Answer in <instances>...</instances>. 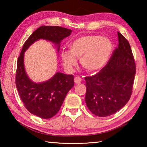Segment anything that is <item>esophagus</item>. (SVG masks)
<instances>
[{"mask_svg":"<svg viewBox=\"0 0 147 147\" xmlns=\"http://www.w3.org/2000/svg\"><path fill=\"white\" fill-rule=\"evenodd\" d=\"M74 83H75V84H80V83H81V82H82V78H81L80 77V76H76V77H75V78H74Z\"/></svg>","mask_w":147,"mask_h":147,"instance_id":"esophagus-1","label":"esophagus"}]
</instances>
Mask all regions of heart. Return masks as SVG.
Segmentation results:
<instances>
[{
	"instance_id": "obj_1",
	"label": "heart",
	"mask_w": 147,
	"mask_h": 147,
	"mask_svg": "<svg viewBox=\"0 0 147 147\" xmlns=\"http://www.w3.org/2000/svg\"><path fill=\"white\" fill-rule=\"evenodd\" d=\"M69 51L61 53L63 65L71 70L80 58L82 67L89 72L100 70L108 63L112 54L113 45L107 37L99 35H84L69 45Z\"/></svg>"
}]
</instances>
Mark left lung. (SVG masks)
<instances>
[{"mask_svg":"<svg viewBox=\"0 0 147 147\" xmlns=\"http://www.w3.org/2000/svg\"><path fill=\"white\" fill-rule=\"evenodd\" d=\"M118 47L100 72L86 77V103L94 115L104 117L115 113L130 100L136 64L130 44L118 32Z\"/></svg>","mask_w":147,"mask_h":147,"instance_id":"left-lung-1","label":"left lung"}]
</instances>
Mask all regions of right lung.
Returning a JSON list of instances; mask_svg holds the SVG:
<instances>
[{
  "label": "right lung",
  "mask_w": 147,
  "mask_h": 147,
  "mask_svg": "<svg viewBox=\"0 0 147 147\" xmlns=\"http://www.w3.org/2000/svg\"><path fill=\"white\" fill-rule=\"evenodd\" d=\"M71 32V30L60 26H40L24 43L18 58L16 84L19 96L27 110L42 119H50L58 112L66 94L74 86V76L58 72L48 80L34 82L26 73L24 53L39 39L51 41L59 52L61 41Z\"/></svg>",
  "instance_id": "right-lung-1"
}]
</instances>
